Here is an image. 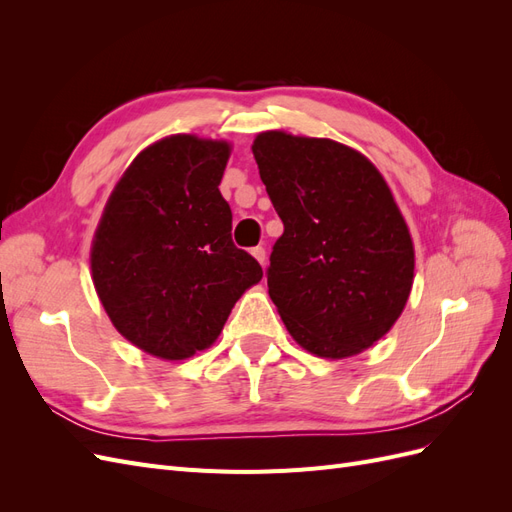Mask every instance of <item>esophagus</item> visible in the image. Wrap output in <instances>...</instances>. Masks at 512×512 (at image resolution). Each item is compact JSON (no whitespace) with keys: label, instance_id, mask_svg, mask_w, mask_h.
<instances>
[{"label":"esophagus","instance_id":"esophagus-1","mask_svg":"<svg viewBox=\"0 0 512 512\" xmlns=\"http://www.w3.org/2000/svg\"><path fill=\"white\" fill-rule=\"evenodd\" d=\"M252 256L260 262V265H265V262H267V252H265V247H262V245L254 247V250H252Z\"/></svg>","mask_w":512,"mask_h":512}]
</instances>
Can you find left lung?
<instances>
[{"instance_id": "obj_1", "label": "left lung", "mask_w": 512, "mask_h": 512, "mask_svg": "<svg viewBox=\"0 0 512 512\" xmlns=\"http://www.w3.org/2000/svg\"><path fill=\"white\" fill-rule=\"evenodd\" d=\"M284 222L267 271L288 333L322 359L374 346L401 316L414 245L380 170L331 138L262 132L252 145Z\"/></svg>"}]
</instances>
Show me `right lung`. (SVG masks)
<instances>
[{
	"mask_svg": "<svg viewBox=\"0 0 512 512\" xmlns=\"http://www.w3.org/2000/svg\"><path fill=\"white\" fill-rule=\"evenodd\" d=\"M230 145L192 134L143 149L104 207L91 277L115 329L164 361L190 359L224 329L262 269L232 243L220 194Z\"/></svg>",
	"mask_w": 512,
	"mask_h": 512,
	"instance_id": "1",
	"label": "right lung"
}]
</instances>
